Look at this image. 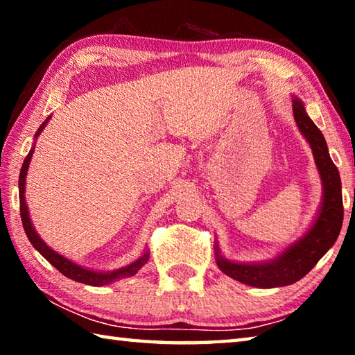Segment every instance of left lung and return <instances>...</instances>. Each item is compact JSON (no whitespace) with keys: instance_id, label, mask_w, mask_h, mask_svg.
Returning <instances> with one entry per match:
<instances>
[{"instance_id":"8db88e82","label":"left lung","mask_w":355,"mask_h":355,"mask_svg":"<svg viewBox=\"0 0 355 355\" xmlns=\"http://www.w3.org/2000/svg\"><path fill=\"white\" fill-rule=\"evenodd\" d=\"M293 116L297 128L310 144L315 163L322 182V203L313 225L282 252V255L264 263H235L220 255L216 243V263L228 277L257 288H275L291 285L307 275L321 257L332 248L343 225V197L341 180L334 161L330 159L326 139L320 128L305 112L302 101L293 98Z\"/></svg>"}]
</instances>
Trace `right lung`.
<instances>
[{
	"mask_svg": "<svg viewBox=\"0 0 355 355\" xmlns=\"http://www.w3.org/2000/svg\"><path fill=\"white\" fill-rule=\"evenodd\" d=\"M48 117L44 123L40 125L39 130L35 131L34 137H37L42 130L45 128V125L48 123ZM34 153V147L29 150V153L26 155L25 161H23V166H21V171H20V178H19V192H20V216H21V222H23V228H25L26 232V236L31 244L34 245L35 250L40 252V255L45 258L46 261H50L53 266H55L59 272L64 274L65 277H69L75 282H80V284H86V285H92V286H101V285H110L112 282L120 280V279H125V277H131V275H135L139 269L144 266L148 261V252H146L142 257L137 258L135 263L128 264V266H123L120 269H116V271H107V272H98V271H92V269H86L80 266V264H75L73 261L67 260V258L59 255L58 252L53 250L51 248H48V245L44 243V239H42L37 232L34 230L33 227V222L31 218H29V213H28V207H26V202H25V183H26V173H28V167H29V161H31V156Z\"/></svg>",
	"mask_w": 355,
	"mask_h": 355,
	"instance_id": "right-lung-1",
	"label": "right lung"
}]
</instances>
